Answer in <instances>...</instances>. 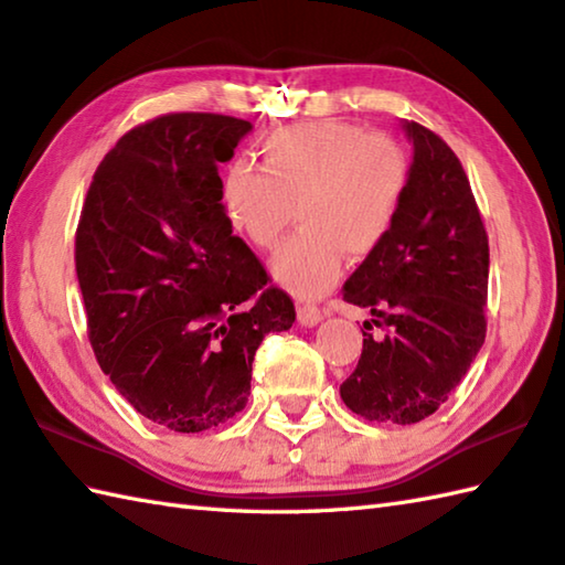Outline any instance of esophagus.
<instances>
[{"mask_svg":"<svg viewBox=\"0 0 565 565\" xmlns=\"http://www.w3.org/2000/svg\"><path fill=\"white\" fill-rule=\"evenodd\" d=\"M298 320H301V326L313 328L320 323V320H323V311H320V308L313 303H301L298 306Z\"/></svg>","mask_w":565,"mask_h":565,"instance_id":"esophagus-1","label":"esophagus"}]
</instances>
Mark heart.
Listing matches in <instances>:
<instances>
[{
    "label": "heart",
    "mask_w": 565,
    "mask_h": 565,
    "mask_svg": "<svg viewBox=\"0 0 565 565\" xmlns=\"http://www.w3.org/2000/svg\"><path fill=\"white\" fill-rule=\"evenodd\" d=\"M259 169L235 161L223 207L254 247L274 249L294 210L301 232L274 257V279L298 298L326 294L345 254L367 259L390 237L412 183L394 137L340 119L296 121L259 143Z\"/></svg>",
    "instance_id": "b5f03b06"
}]
</instances>
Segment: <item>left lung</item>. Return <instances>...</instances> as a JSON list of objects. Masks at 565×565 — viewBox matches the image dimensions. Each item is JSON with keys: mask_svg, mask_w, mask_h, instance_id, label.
Returning <instances> with one entry per match:
<instances>
[{"mask_svg": "<svg viewBox=\"0 0 565 565\" xmlns=\"http://www.w3.org/2000/svg\"><path fill=\"white\" fill-rule=\"evenodd\" d=\"M404 129L414 163L399 220L342 289L384 335L362 333L358 367L340 384L350 412L402 426L436 414L468 374L488 333L490 276L488 232L460 159L418 121Z\"/></svg>", "mask_w": 565, "mask_h": 565, "instance_id": "left-lung-1", "label": "left lung"}]
</instances>
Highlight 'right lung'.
<instances>
[{"label": "right lung", "instance_id": "add662e5", "mask_svg": "<svg viewBox=\"0 0 565 565\" xmlns=\"http://www.w3.org/2000/svg\"><path fill=\"white\" fill-rule=\"evenodd\" d=\"M249 129L213 113L143 121L99 161L77 220L75 271L99 367L175 434L237 416L259 342L296 320L220 203V163Z\"/></svg>", "mask_w": 565, "mask_h": 565}]
</instances>
